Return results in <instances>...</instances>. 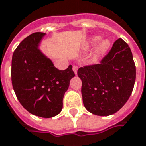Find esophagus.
<instances>
[{"label": "esophagus", "mask_w": 146, "mask_h": 146, "mask_svg": "<svg viewBox=\"0 0 146 146\" xmlns=\"http://www.w3.org/2000/svg\"><path fill=\"white\" fill-rule=\"evenodd\" d=\"M72 69H73V71H74V72H75V74H77L78 66H77V65H73V67H72Z\"/></svg>", "instance_id": "1"}]
</instances>
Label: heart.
I'll use <instances>...</instances> for the list:
<instances>
[{
  "mask_svg": "<svg viewBox=\"0 0 146 146\" xmlns=\"http://www.w3.org/2000/svg\"><path fill=\"white\" fill-rule=\"evenodd\" d=\"M99 39H100V37L99 36H94V38L91 40V42H90V43H91L92 44H95L97 41L99 40ZM110 41L107 40L102 41L98 49V54H101V53H102V52H104L105 51H106V50H107V48L110 47Z\"/></svg>",
  "mask_w": 146,
  "mask_h": 146,
  "instance_id": "b5f03b06",
  "label": "heart"
}]
</instances>
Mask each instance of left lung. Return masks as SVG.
Returning a JSON list of instances; mask_svg holds the SVG:
<instances>
[{
	"label": "left lung",
	"mask_w": 146,
	"mask_h": 146,
	"mask_svg": "<svg viewBox=\"0 0 146 146\" xmlns=\"http://www.w3.org/2000/svg\"><path fill=\"white\" fill-rule=\"evenodd\" d=\"M84 106L98 116H109L121 109L132 94L136 67L129 45L122 39L113 43L100 63L79 67Z\"/></svg>",
	"instance_id": "left-lung-1"
}]
</instances>
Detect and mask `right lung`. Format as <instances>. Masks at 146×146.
Here are the masks:
<instances>
[{
    "label": "right lung",
    "mask_w": 146,
    "mask_h": 146,
    "mask_svg": "<svg viewBox=\"0 0 146 146\" xmlns=\"http://www.w3.org/2000/svg\"><path fill=\"white\" fill-rule=\"evenodd\" d=\"M44 35L33 33L15 49L11 79L23 107L32 114L48 118L61 112L63 96L75 73L71 65L65 70L57 69L40 52L38 44Z\"/></svg>",
    "instance_id": "add662e5"
}]
</instances>
